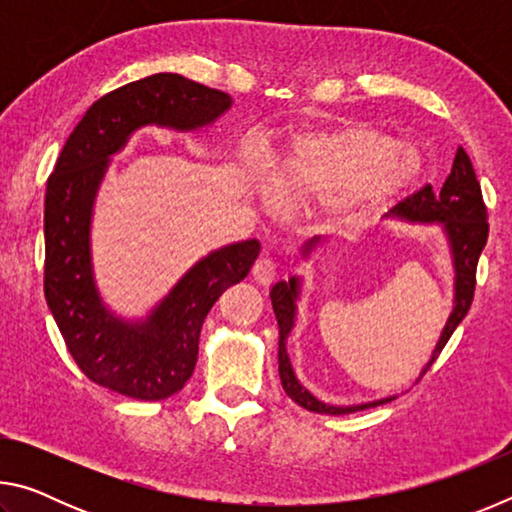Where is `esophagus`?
I'll return each instance as SVG.
<instances>
[{"instance_id":"1","label":"esophagus","mask_w":512,"mask_h":512,"mask_svg":"<svg viewBox=\"0 0 512 512\" xmlns=\"http://www.w3.org/2000/svg\"><path fill=\"white\" fill-rule=\"evenodd\" d=\"M275 275H277V264L273 262V259H268V257L257 259L255 266H253V277H255L257 284L268 287V284H273Z\"/></svg>"}]
</instances>
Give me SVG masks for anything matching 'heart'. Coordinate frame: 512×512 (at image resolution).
<instances>
[{
    "label": "heart",
    "instance_id": "b5f03b06",
    "mask_svg": "<svg viewBox=\"0 0 512 512\" xmlns=\"http://www.w3.org/2000/svg\"><path fill=\"white\" fill-rule=\"evenodd\" d=\"M422 173V155L411 144L368 124H343L300 135L277 169L296 205L341 201L345 212L366 216L393 203ZM275 203V192H259Z\"/></svg>",
    "mask_w": 512,
    "mask_h": 512
}]
</instances>
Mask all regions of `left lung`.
<instances>
[{
  "label": "left lung",
  "mask_w": 512,
  "mask_h": 512,
  "mask_svg": "<svg viewBox=\"0 0 512 512\" xmlns=\"http://www.w3.org/2000/svg\"><path fill=\"white\" fill-rule=\"evenodd\" d=\"M386 219L411 223V225H440L443 235L447 239L449 253H452V266H454V302L449 318L440 332V339L433 348L429 361L424 363L418 379L431 368V363L438 359L440 350L445 348L449 336L454 334V329L461 325V320L470 311L472 298H474V284H476V264L488 241V212H485L481 185L476 180V173L470 158L463 149L456 151V158L452 164V173H449L445 185L440 187V192H433L431 185L420 189L418 194H413L395 205L391 212L386 214ZM325 244V239L314 237L302 244V257L309 259L316 253V248ZM302 293V277L293 275L287 280H280L273 284L271 289V302L277 318V327H280V350H277V363H280V379L282 388L293 402L300 404L302 409L325 413V415H345L354 413L368 406H377L384 402H391L395 395L381 397V400L350 404V406H336L327 404L323 400L307 391L296 377V370L291 366L289 352H287V339L296 327L298 318V300ZM415 379V381H418Z\"/></svg>",
  "instance_id": "left-lung-1"
}]
</instances>
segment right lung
<instances>
[{
	"label": "right lung",
	"mask_w": 512,
	"mask_h": 512,
	"mask_svg": "<svg viewBox=\"0 0 512 512\" xmlns=\"http://www.w3.org/2000/svg\"><path fill=\"white\" fill-rule=\"evenodd\" d=\"M232 97L180 74H153L94 101L60 151L45 194V298L76 366L94 384L133 400H167L187 384L205 316L248 275L259 241L212 250L144 318L112 311L92 266V214L112 155L146 126L198 133Z\"/></svg>",
	"instance_id": "right-lung-1"
}]
</instances>
